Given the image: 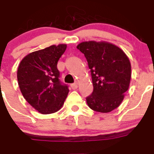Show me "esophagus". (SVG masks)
I'll list each match as a JSON object with an SVG mask.
<instances>
[{"mask_svg": "<svg viewBox=\"0 0 154 154\" xmlns=\"http://www.w3.org/2000/svg\"><path fill=\"white\" fill-rule=\"evenodd\" d=\"M70 87H71V88L73 90H76V89H77V87H78V86H77V83H74V84H70Z\"/></svg>", "mask_w": 154, "mask_h": 154, "instance_id": "34e87169", "label": "esophagus"}]
</instances>
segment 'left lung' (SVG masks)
<instances>
[{
	"instance_id": "8db88e82",
	"label": "left lung",
	"mask_w": 154,
	"mask_h": 154,
	"mask_svg": "<svg viewBox=\"0 0 154 154\" xmlns=\"http://www.w3.org/2000/svg\"><path fill=\"white\" fill-rule=\"evenodd\" d=\"M77 48L85 56L92 77L94 91L86 98L87 105L100 113L118 107L131 82V62L126 54L104 41H85Z\"/></svg>"
}]
</instances>
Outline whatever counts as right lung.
Masks as SVG:
<instances>
[{
    "label": "right lung",
    "mask_w": 154,
    "mask_h": 154,
    "mask_svg": "<svg viewBox=\"0 0 154 154\" xmlns=\"http://www.w3.org/2000/svg\"><path fill=\"white\" fill-rule=\"evenodd\" d=\"M66 48V44H59L34 51L19 64L17 76L22 95L42 114L58 111L68 94V86L60 82L57 67Z\"/></svg>",
    "instance_id": "obj_1"
}]
</instances>
